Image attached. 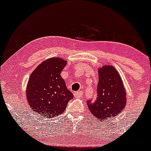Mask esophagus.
Returning a JSON list of instances; mask_svg holds the SVG:
<instances>
[{
    "instance_id": "34e87169",
    "label": "esophagus",
    "mask_w": 151,
    "mask_h": 151,
    "mask_svg": "<svg viewBox=\"0 0 151 151\" xmlns=\"http://www.w3.org/2000/svg\"><path fill=\"white\" fill-rule=\"evenodd\" d=\"M82 94H83V93L81 92V91H77V92L74 93V97H76V98H80V97H81V96H82Z\"/></svg>"
}]
</instances>
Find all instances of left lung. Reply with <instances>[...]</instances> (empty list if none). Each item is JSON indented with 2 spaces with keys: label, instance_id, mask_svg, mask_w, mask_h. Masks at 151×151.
Here are the masks:
<instances>
[{
  "label": "left lung",
  "instance_id": "obj_1",
  "mask_svg": "<svg viewBox=\"0 0 151 151\" xmlns=\"http://www.w3.org/2000/svg\"><path fill=\"white\" fill-rule=\"evenodd\" d=\"M97 98L87 101L88 108L99 121L116 117L126 104V91L119 72L111 65L99 68Z\"/></svg>",
  "mask_w": 151,
  "mask_h": 151
}]
</instances>
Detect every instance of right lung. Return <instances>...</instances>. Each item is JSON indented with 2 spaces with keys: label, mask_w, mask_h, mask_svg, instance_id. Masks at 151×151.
I'll return each mask as SVG.
<instances>
[{
  "label": "right lung",
  "mask_w": 151,
  "mask_h": 151,
  "mask_svg": "<svg viewBox=\"0 0 151 151\" xmlns=\"http://www.w3.org/2000/svg\"><path fill=\"white\" fill-rule=\"evenodd\" d=\"M67 63L60 58L47 59L30 74L26 98L30 109L41 116L54 118L60 115L73 98L60 75Z\"/></svg>",
  "instance_id": "add662e5"
}]
</instances>
